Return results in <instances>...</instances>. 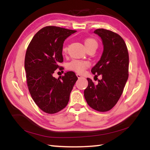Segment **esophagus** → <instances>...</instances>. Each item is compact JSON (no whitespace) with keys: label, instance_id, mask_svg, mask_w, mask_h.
Returning a JSON list of instances; mask_svg holds the SVG:
<instances>
[{"label":"esophagus","instance_id":"esophagus-1","mask_svg":"<svg viewBox=\"0 0 150 150\" xmlns=\"http://www.w3.org/2000/svg\"><path fill=\"white\" fill-rule=\"evenodd\" d=\"M76 75H77V77H78V79H81V78H82V77H83V76H82V75H81L80 74H78V73H77V74Z\"/></svg>","mask_w":150,"mask_h":150}]
</instances>
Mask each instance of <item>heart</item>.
Returning <instances> with one entry per match:
<instances>
[{
	"instance_id": "heart-1",
	"label": "heart",
	"mask_w": 150,
	"mask_h": 150,
	"mask_svg": "<svg viewBox=\"0 0 150 150\" xmlns=\"http://www.w3.org/2000/svg\"><path fill=\"white\" fill-rule=\"evenodd\" d=\"M85 46L86 49L91 47H97L98 44L95 40L93 38H87L84 42ZM67 51V47L64 45L63 47V52H65ZM90 63L87 61H79V60H73L68 64V68L69 69L75 71L77 73H83L85 69L89 67Z\"/></svg>"
}]
</instances>
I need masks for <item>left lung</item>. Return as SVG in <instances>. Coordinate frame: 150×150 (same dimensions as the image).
I'll return each instance as SVG.
<instances>
[{
  "mask_svg": "<svg viewBox=\"0 0 150 150\" xmlns=\"http://www.w3.org/2000/svg\"><path fill=\"white\" fill-rule=\"evenodd\" d=\"M94 33L102 40L103 52L91 72L96 77L102 76V79L95 85L87 78L88 87L84 91V96L91 108L106 112L115 106L122 94L128 78L129 55L125 42L118 34L102 28Z\"/></svg>",
  "mask_w": 150,
  "mask_h": 150,
  "instance_id": "obj_1",
  "label": "left lung"
}]
</instances>
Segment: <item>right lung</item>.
<instances>
[{
	"instance_id": "add662e5",
	"label": "right lung",
	"mask_w": 150,
	"mask_h": 150,
	"mask_svg": "<svg viewBox=\"0 0 150 150\" xmlns=\"http://www.w3.org/2000/svg\"><path fill=\"white\" fill-rule=\"evenodd\" d=\"M76 32L56 26L43 28L27 48L24 68L28 87L35 103L46 113H56L67 106L78 79L73 71L65 73L60 79L53 77L58 64L63 62L65 40Z\"/></svg>"
}]
</instances>
